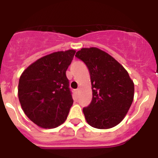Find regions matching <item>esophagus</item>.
Masks as SVG:
<instances>
[{"instance_id":"1","label":"esophagus","mask_w":158,"mask_h":158,"mask_svg":"<svg viewBox=\"0 0 158 158\" xmlns=\"http://www.w3.org/2000/svg\"><path fill=\"white\" fill-rule=\"evenodd\" d=\"M79 89H77V90H76V94H79Z\"/></svg>"}]
</instances>
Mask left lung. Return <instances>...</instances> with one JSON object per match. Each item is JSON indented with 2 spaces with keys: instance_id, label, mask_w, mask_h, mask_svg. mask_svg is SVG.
Segmentation results:
<instances>
[{
  "instance_id": "left-lung-1",
  "label": "left lung",
  "mask_w": 158,
  "mask_h": 158,
  "mask_svg": "<svg viewBox=\"0 0 158 158\" xmlns=\"http://www.w3.org/2000/svg\"><path fill=\"white\" fill-rule=\"evenodd\" d=\"M76 56L88 68L93 98L83 108L90 126L108 129L123 121L131 107L135 84L127 70L111 56L97 48H81Z\"/></svg>"
}]
</instances>
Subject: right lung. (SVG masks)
I'll return each mask as SVG.
<instances>
[{
	"label": "right lung",
	"mask_w": 158,
	"mask_h": 158,
	"mask_svg": "<svg viewBox=\"0 0 158 158\" xmlns=\"http://www.w3.org/2000/svg\"><path fill=\"white\" fill-rule=\"evenodd\" d=\"M75 52L72 49L43 56L20 77V104L27 117L41 128H56L66 120L73 102L66 70Z\"/></svg>",
	"instance_id": "add662e5"
}]
</instances>
